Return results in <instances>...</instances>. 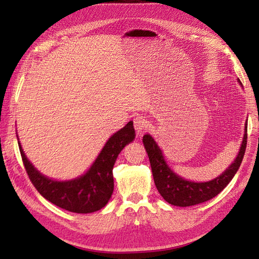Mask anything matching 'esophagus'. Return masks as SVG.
Here are the masks:
<instances>
[{
  "label": "esophagus",
  "mask_w": 259,
  "mask_h": 259,
  "mask_svg": "<svg viewBox=\"0 0 259 259\" xmlns=\"http://www.w3.org/2000/svg\"><path fill=\"white\" fill-rule=\"evenodd\" d=\"M134 125L135 129L138 135H142L145 133V130L148 129V121L144 117H137L134 119Z\"/></svg>",
  "instance_id": "1"
}]
</instances>
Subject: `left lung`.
Returning a JSON list of instances; mask_svg holds the SVG:
<instances>
[{
	"mask_svg": "<svg viewBox=\"0 0 259 259\" xmlns=\"http://www.w3.org/2000/svg\"><path fill=\"white\" fill-rule=\"evenodd\" d=\"M238 82L241 84L240 80H238ZM142 141H144L146 151L149 157L153 180H155L159 194L162 196L164 200L174 206L188 207L210 200L234 178L245 155L247 145V122L245 124L243 142H241L239 152L234 162L217 178L206 181V183L189 181L175 174L169 168L163 158L162 151L150 135H145Z\"/></svg>",
	"mask_w": 259,
	"mask_h": 259,
	"instance_id": "8db88e82",
	"label": "left lung"
}]
</instances>
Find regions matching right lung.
Wrapping results in <instances>:
<instances>
[{
    "instance_id": "1",
    "label": "right lung",
    "mask_w": 259,
    "mask_h": 259,
    "mask_svg": "<svg viewBox=\"0 0 259 259\" xmlns=\"http://www.w3.org/2000/svg\"><path fill=\"white\" fill-rule=\"evenodd\" d=\"M134 122L129 121L122 129L110 137L96 161L80 177L58 181L46 177L29 161L19 142L25 170L36 190L54 205L76 213L100 210L107 205L113 192L112 169L120 151L135 139Z\"/></svg>"
}]
</instances>
